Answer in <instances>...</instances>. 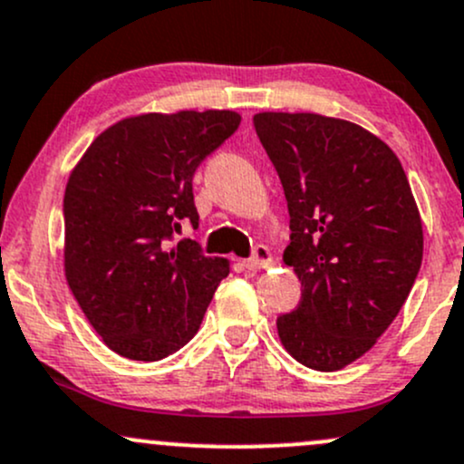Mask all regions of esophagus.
<instances>
[{
  "label": "esophagus",
  "instance_id": "1",
  "mask_svg": "<svg viewBox=\"0 0 464 464\" xmlns=\"http://www.w3.org/2000/svg\"><path fill=\"white\" fill-rule=\"evenodd\" d=\"M271 262H273V257H271L269 248H266L265 245H257L256 248H253V256L248 257V260H245V266H246V269H251V271L266 269Z\"/></svg>",
  "mask_w": 464,
  "mask_h": 464
}]
</instances>
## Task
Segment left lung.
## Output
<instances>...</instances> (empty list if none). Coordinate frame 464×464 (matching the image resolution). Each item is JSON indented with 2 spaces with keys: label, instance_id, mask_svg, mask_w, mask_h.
Instances as JSON below:
<instances>
[{
  "label": "left lung",
  "instance_id": "obj_1",
  "mask_svg": "<svg viewBox=\"0 0 464 464\" xmlns=\"http://www.w3.org/2000/svg\"><path fill=\"white\" fill-rule=\"evenodd\" d=\"M291 218L285 262L297 309L277 318L291 355L338 372L373 347L422 265V222L402 164L362 126L315 113H257Z\"/></svg>",
  "mask_w": 464,
  "mask_h": 464
}]
</instances>
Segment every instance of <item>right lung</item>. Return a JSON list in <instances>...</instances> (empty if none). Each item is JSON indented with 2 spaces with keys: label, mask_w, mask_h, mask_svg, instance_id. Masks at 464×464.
I'll list each match as a JSON object with an SVG mask.
<instances>
[{
  "label": "right lung",
  "mask_w": 464,
  "mask_h": 464,
  "mask_svg": "<svg viewBox=\"0 0 464 464\" xmlns=\"http://www.w3.org/2000/svg\"><path fill=\"white\" fill-rule=\"evenodd\" d=\"M240 126L233 111L129 117L106 129L64 193V269L109 349L155 362L198 334L228 262L195 240L193 175Z\"/></svg>",
  "instance_id": "right-lung-1"
}]
</instances>
